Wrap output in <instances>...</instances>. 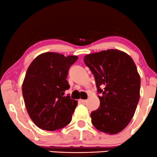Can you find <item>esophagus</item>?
Returning a JSON list of instances; mask_svg holds the SVG:
<instances>
[{"label":"esophagus","instance_id":"1","mask_svg":"<svg viewBox=\"0 0 157 157\" xmlns=\"http://www.w3.org/2000/svg\"><path fill=\"white\" fill-rule=\"evenodd\" d=\"M79 101H80V102L81 103V104H86V103L87 102L86 100H82V99H80Z\"/></svg>","mask_w":157,"mask_h":157}]
</instances>
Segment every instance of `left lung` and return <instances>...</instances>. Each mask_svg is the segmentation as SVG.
<instances>
[{
	"instance_id": "left-lung-1",
	"label": "left lung",
	"mask_w": 157,
	"mask_h": 157,
	"mask_svg": "<svg viewBox=\"0 0 157 157\" xmlns=\"http://www.w3.org/2000/svg\"><path fill=\"white\" fill-rule=\"evenodd\" d=\"M94 76L100 106L91 113L94 127L105 133L117 134L133 117L140 98V76L126 53L108 49L84 56Z\"/></svg>"
}]
</instances>
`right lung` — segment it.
Returning <instances> with one entry per match:
<instances>
[{
  "mask_svg": "<svg viewBox=\"0 0 157 157\" xmlns=\"http://www.w3.org/2000/svg\"><path fill=\"white\" fill-rule=\"evenodd\" d=\"M78 59L46 52L31 63L22 84V94L29 116L39 128L59 130L70 123L77 101L65 95L70 86L68 69Z\"/></svg>",
  "mask_w": 157,
  "mask_h": 157,
  "instance_id": "add662e5",
  "label": "right lung"
}]
</instances>
